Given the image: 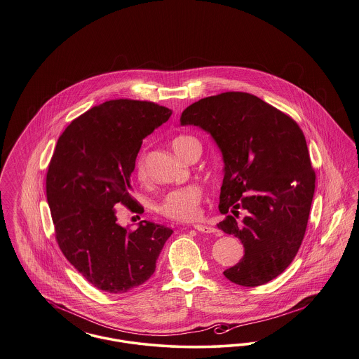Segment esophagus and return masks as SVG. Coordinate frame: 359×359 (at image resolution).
Here are the masks:
<instances>
[{"label":"esophagus","instance_id":"obj_1","mask_svg":"<svg viewBox=\"0 0 359 359\" xmlns=\"http://www.w3.org/2000/svg\"><path fill=\"white\" fill-rule=\"evenodd\" d=\"M194 229L199 233H205V234H211V233H217V229L211 227V226H205V224H194Z\"/></svg>","mask_w":359,"mask_h":359}]
</instances>
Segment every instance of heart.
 <instances>
[{
	"label": "heart",
	"instance_id": "obj_1",
	"mask_svg": "<svg viewBox=\"0 0 359 359\" xmlns=\"http://www.w3.org/2000/svg\"><path fill=\"white\" fill-rule=\"evenodd\" d=\"M201 147L198 140L192 136L182 135L172 140V148L179 157L187 160L194 148ZM133 175L138 182L144 183L148 179L147 158L144 152H138L133 164ZM203 199V189L196 184L176 188L167 192L154 205L156 211L163 217L177 221L189 222L201 215V203Z\"/></svg>",
	"mask_w": 359,
	"mask_h": 359
}]
</instances>
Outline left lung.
Listing matches in <instances>:
<instances>
[{
	"label": "left lung",
	"mask_w": 359,
	"mask_h": 359,
	"mask_svg": "<svg viewBox=\"0 0 359 359\" xmlns=\"http://www.w3.org/2000/svg\"><path fill=\"white\" fill-rule=\"evenodd\" d=\"M180 122L205 129L223 154L219 211L226 217L218 227L245 248L223 274L242 287L269 283L290 266L307 229L316 175L303 130L288 114L241 91L189 104ZM239 208L247 211L241 223Z\"/></svg>",
	"instance_id": "1"
}]
</instances>
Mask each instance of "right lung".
I'll list each match as a JSON object with an SVG mask.
<instances>
[{"mask_svg": "<svg viewBox=\"0 0 359 359\" xmlns=\"http://www.w3.org/2000/svg\"><path fill=\"white\" fill-rule=\"evenodd\" d=\"M172 111L157 103L114 100L87 110L60 135L46 188L55 238L69 264L95 288L125 293L142 285L171 237L170 227L117 223L116 208H144L130 195V175L142 138Z\"/></svg>", "mask_w": 359, "mask_h": 359, "instance_id": "obj_1", "label": "right lung"}]
</instances>
